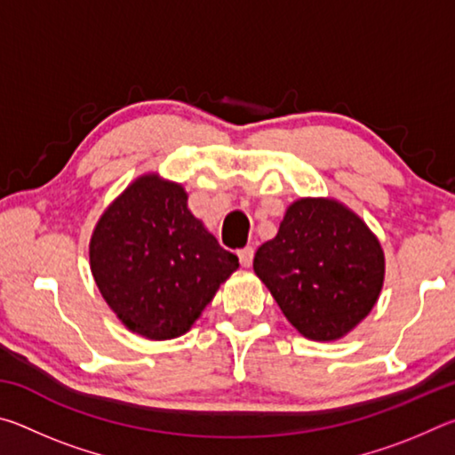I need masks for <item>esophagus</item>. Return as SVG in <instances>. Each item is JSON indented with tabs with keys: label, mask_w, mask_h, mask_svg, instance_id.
Segmentation results:
<instances>
[{
	"label": "esophagus",
	"mask_w": 455,
	"mask_h": 455,
	"mask_svg": "<svg viewBox=\"0 0 455 455\" xmlns=\"http://www.w3.org/2000/svg\"><path fill=\"white\" fill-rule=\"evenodd\" d=\"M238 259H241L243 267H251L252 259H255V249L252 246H244V249L238 251Z\"/></svg>",
	"instance_id": "1"
}]
</instances>
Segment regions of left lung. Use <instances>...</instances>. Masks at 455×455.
I'll use <instances>...</instances> for the list:
<instances>
[{
  "label": "left lung",
  "instance_id": "1",
  "mask_svg": "<svg viewBox=\"0 0 455 455\" xmlns=\"http://www.w3.org/2000/svg\"><path fill=\"white\" fill-rule=\"evenodd\" d=\"M252 268L284 317L313 341H335L379 299L385 257L377 236L333 198H299Z\"/></svg>",
  "mask_w": 455,
  "mask_h": 455
}]
</instances>
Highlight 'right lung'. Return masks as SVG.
Masks as SVG:
<instances>
[{
	"instance_id": "1",
	"label": "right lung",
	"mask_w": 455,
	"mask_h": 455,
	"mask_svg": "<svg viewBox=\"0 0 455 455\" xmlns=\"http://www.w3.org/2000/svg\"><path fill=\"white\" fill-rule=\"evenodd\" d=\"M180 184L136 179L108 206L90 241V268L104 301L152 341L187 333L238 257L188 211Z\"/></svg>"
}]
</instances>
